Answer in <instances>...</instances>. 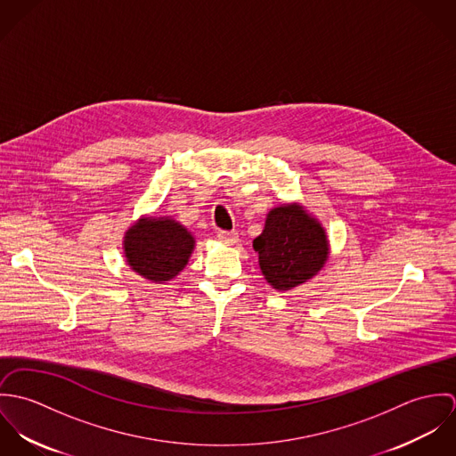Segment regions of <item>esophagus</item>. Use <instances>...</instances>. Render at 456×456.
Wrapping results in <instances>:
<instances>
[{"instance_id": "34e87169", "label": "esophagus", "mask_w": 456, "mask_h": 456, "mask_svg": "<svg viewBox=\"0 0 456 456\" xmlns=\"http://www.w3.org/2000/svg\"><path fill=\"white\" fill-rule=\"evenodd\" d=\"M217 240L223 242L224 246H233L239 242V233L237 232H219Z\"/></svg>"}]
</instances>
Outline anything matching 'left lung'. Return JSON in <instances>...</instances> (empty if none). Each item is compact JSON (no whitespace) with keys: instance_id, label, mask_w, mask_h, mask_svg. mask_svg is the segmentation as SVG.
I'll list each match as a JSON object with an SVG mask.
<instances>
[{"instance_id":"1","label":"left lung","mask_w":456,"mask_h":456,"mask_svg":"<svg viewBox=\"0 0 456 456\" xmlns=\"http://www.w3.org/2000/svg\"><path fill=\"white\" fill-rule=\"evenodd\" d=\"M253 248L265 281L275 291H289L311 281L330 256L323 224L298 201L270 208Z\"/></svg>"}]
</instances>
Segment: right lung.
Wrapping results in <instances>:
<instances>
[{"mask_svg": "<svg viewBox=\"0 0 456 456\" xmlns=\"http://www.w3.org/2000/svg\"><path fill=\"white\" fill-rule=\"evenodd\" d=\"M195 244L193 233L172 216H142L123 237L131 270L156 284L175 279L186 268Z\"/></svg>", "mask_w": 456, "mask_h": 456, "instance_id": "1", "label": "right lung"}]
</instances>
